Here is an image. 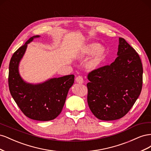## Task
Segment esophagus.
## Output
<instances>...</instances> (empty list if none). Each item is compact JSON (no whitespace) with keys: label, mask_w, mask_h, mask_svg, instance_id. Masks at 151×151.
I'll list each match as a JSON object with an SVG mask.
<instances>
[{"label":"esophagus","mask_w":151,"mask_h":151,"mask_svg":"<svg viewBox=\"0 0 151 151\" xmlns=\"http://www.w3.org/2000/svg\"><path fill=\"white\" fill-rule=\"evenodd\" d=\"M76 81L77 83L79 84H83L84 83V79H83V77H82L81 76H78L76 79Z\"/></svg>","instance_id":"34e87169"}]
</instances>
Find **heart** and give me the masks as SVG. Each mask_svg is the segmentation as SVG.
Returning <instances> with one entry per match:
<instances>
[{
  "label": "heart",
  "mask_w": 151,
  "mask_h": 151,
  "mask_svg": "<svg viewBox=\"0 0 151 151\" xmlns=\"http://www.w3.org/2000/svg\"><path fill=\"white\" fill-rule=\"evenodd\" d=\"M91 54L92 55L86 63V67L89 70L96 69L106 56V50L97 43L87 45L81 50V55L83 56H88Z\"/></svg>",
  "instance_id": "1"
}]
</instances>
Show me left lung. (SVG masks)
<instances>
[{
  "label": "left lung",
  "instance_id": "left-lung-1",
  "mask_svg": "<svg viewBox=\"0 0 151 151\" xmlns=\"http://www.w3.org/2000/svg\"><path fill=\"white\" fill-rule=\"evenodd\" d=\"M118 57L109 65L90 72L88 103L98 119L110 121L124 116L134 106L142 88L143 68L139 54L123 38Z\"/></svg>",
  "mask_w": 151,
  "mask_h": 151
}]
</instances>
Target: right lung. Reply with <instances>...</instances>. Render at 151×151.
Returning a JSON list of instances; mask_svg holds the SVG:
<instances>
[{"label":"right lung","instance_id":"right-lung-1","mask_svg":"<svg viewBox=\"0 0 151 151\" xmlns=\"http://www.w3.org/2000/svg\"><path fill=\"white\" fill-rule=\"evenodd\" d=\"M39 36L31 37L12 55L9 67L8 84L12 97L27 117L38 121H49L61 113L68 91L74 84V75L51 79L37 85L23 81L18 71L19 61L27 45Z\"/></svg>","mask_w":151,"mask_h":151}]
</instances>
